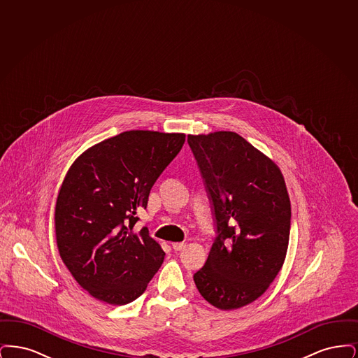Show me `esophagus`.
Returning a JSON list of instances; mask_svg holds the SVG:
<instances>
[{
  "label": "esophagus",
  "mask_w": 358,
  "mask_h": 358,
  "mask_svg": "<svg viewBox=\"0 0 358 358\" xmlns=\"http://www.w3.org/2000/svg\"><path fill=\"white\" fill-rule=\"evenodd\" d=\"M171 247L174 251H181L185 248V243H171Z\"/></svg>",
  "instance_id": "esophagus-1"
}]
</instances>
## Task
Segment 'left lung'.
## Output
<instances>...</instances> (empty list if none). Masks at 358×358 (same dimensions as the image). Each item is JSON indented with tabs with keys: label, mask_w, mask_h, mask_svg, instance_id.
Returning a JSON list of instances; mask_svg holds the SVG:
<instances>
[{
	"label": "left lung",
	"mask_w": 358,
	"mask_h": 358,
	"mask_svg": "<svg viewBox=\"0 0 358 358\" xmlns=\"http://www.w3.org/2000/svg\"><path fill=\"white\" fill-rule=\"evenodd\" d=\"M212 203L216 234L193 275L210 305L234 310L256 301L280 271L291 205L280 169L232 131L187 136Z\"/></svg>",
	"instance_id": "8db88e82"
}]
</instances>
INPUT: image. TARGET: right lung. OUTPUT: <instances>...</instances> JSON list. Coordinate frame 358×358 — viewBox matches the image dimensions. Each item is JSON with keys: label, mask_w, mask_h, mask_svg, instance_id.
<instances>
[{"label": "right lung", "mask_w": 358, "mask_h": 358, "mask_svg": "<svg viewBox=\"0 0 358 358\" xmlns=\"http://www.w3.org/2000/svg\"><path fill=\"white\" fill-rule=\"evenodd\" d=\"M185 134L131 130L104 139L76 158L62 184L55 231L75 280L98 301L127 305L141 296L165 252L136 210L180 153Z\"/></svg>", "instance_id": "add662e5"}]
</instances>
